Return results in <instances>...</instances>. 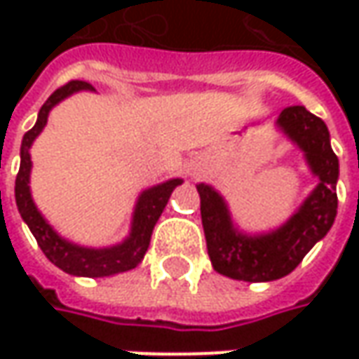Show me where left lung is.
Listing matches in <instances>:
<instances>
[{"label":"left lung","mask_w":359,"mask_h":359,"mask_svg":"<svg viewBox=\"0 0 359 359\" xmlns=\"http://www.w3.org/2000/svg\"><path fill=\"white\" fill-rule=\"evenodd\" d=\"M276 128L297 145L318 186L280 228L248 233L229 214L224 196L208 184H198L208 254L217 273L241 282H273L292 273L304 255L334 226L338 214L336 184L339 161L330 145V131L304 105L285 107Z\"/></svg>","instance_id":"left-lung-1"}]
</instances>
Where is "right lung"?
<instances>
[{
    "mask_svg": "<svg viewBox=\"0 0 359 359\" xmlns=\"http://www.w3.org/2000/svg\"><path fill=\"white\" fill-rule=\"evenodd\" d=\"M81 90L93 91V88L88 81H69L63 88L53 91L48 97V102L41 105L34 128L23 135L20 151V172L15 177V203H18L21 219L27 224L29 231L37 240V245L41 248V252L46 254V257L53 266H57L65 273H72V276L107 278V276H116L121 271L133 269L142 264L145 252L149 248L151 231L158 224L159 215L163 212V208L168 205V200H170L173 189L182 186L184 180L173 177V180H168L163 184L147 187L140 194V198L135 201L133 217H131L130 236L121 243L109 245V248H86V245H77L74 241L62 238L55 229L49 226L48 219L37 210L34 198H32V189H29L32 156H29V149H32L35 137L46 128L49 111L60 102H63L65 97H69L72 93Z\"/></svg>",
    "mask_w": 359,
    "mask_h": 359,
    "instance_id": "right-lung-1",
    "label": "right lung"
}]
</instances>
